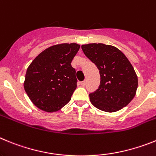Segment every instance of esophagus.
<instances>
[{
    "label": "esophagus",
    "mask_w": 156,
    "mask_h": 156,
    "mask_svg": "<svg viewBox=\"0 0 156 156\" xmlns=\"http://www.w3.org/2000/svg\"><path fill=\"white\" fill-rule=\"evenodd\" d=\"M80 84H81V86H84L86 85V81H82V82H80Z\"/></svg>",
    "instance_id": "obj_1"
}]
</instances>
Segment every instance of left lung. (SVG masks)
<instances>
[{
  "instance_id": "obj_1",
  "label": "left lung",
  "mask_w": 156,
  "mask_h": 156,
  "mask_svg": "<svg viewBox=\"0 0 156 156\" xmlns=\"http://www.w3.org/2000/svg\"><path fill=\"white\" fill-rule=\"evenodd\" d=\"M82 48L101 74L98 89L89 93L92 104L107 112L126 106L135 97L138 85L137 76L126 56L115 47L104 44H83Z\"/></svg>"
}]
</instances>
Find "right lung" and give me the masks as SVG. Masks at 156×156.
Masks as SVG:
<instances>
[{
    "mask_svg": "<svg viewBox=\"0 0 156 156\" xmlns=\"http://www.w3.org/2000/svg\"><path fill=\"white\" fill-rule=\"evenodd\" d=\"M79 48V44L75 43L51 46L30 63L24 89L41 110L56 112L70 101L78 82L71 61Z\"/></svg>",
    "mask_w": 156,
    "mask_h": 156,
    "instance_id": "obj_1",
    "label": "right lung"
}]
</instances>
